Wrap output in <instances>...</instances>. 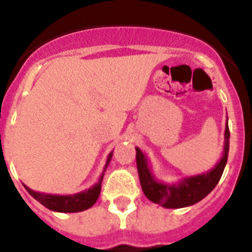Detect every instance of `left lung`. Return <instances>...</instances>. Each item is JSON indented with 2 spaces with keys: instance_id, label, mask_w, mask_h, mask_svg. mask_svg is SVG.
<instances>
[{
  "instance_id": "left-lung-1",
  "label": "left lung",
  "mask_w": 252,
  "mask_h": 252,
  "mask_svg": "<svg viewBox=\"0 0 252 252\" xmlns=\"http://www.w3.org/2000/svg\"><path fill=\"white\" fill-rule=\"evenodd\" d=\"M230 150L228 119L224 127V145L221 159L207 173L186 177L178 183H165L154 177L146 155L136 148V165L142 192L154 203L164 208H183L202 201L212 192L222 177Z\"/></svg>"
}]
</instances>
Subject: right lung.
Here are the masks:
<instances>
[{
    "label": "right lung",
    "mask_w": 252,
    "mask_h": 252,
    "mask_svg": "<svg viewBox=\"0 0 252 252\" xmlns=\"http://www.w3.org/2000/svg\"><path fill=\"white\" fill-rule=\"evenodd\" d=\"M113 151H111L108 158H107L106 165H104L103 173L99 177V180L93 187L90 189H86L83 192L75 193V194H69V195H57V194H45V193H39L35 192L32 189L29 188L28 186L24 184L25 189L29 192L31 197H34L37 202L43 204L50 211L54 212H64V213H73V212H82L86 209L91 208L93 204L97 202L101 193V186L102 180H103L104 171H106L107 166L110 164L111 159H112Z\"/></svg>",
    "instance_id": "add662e5"
}]
</instances>
